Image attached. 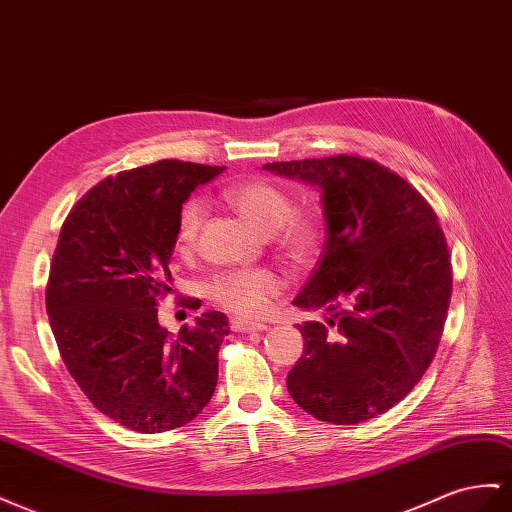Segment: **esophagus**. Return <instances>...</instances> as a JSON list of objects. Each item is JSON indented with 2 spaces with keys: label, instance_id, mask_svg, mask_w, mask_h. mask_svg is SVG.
Listing matches in <instances>:
<instances>
[{
  "label": "esophagus",
  "instance_id": "obj_1",
  "mask_svg": "<svg viewBox=\"0 0 512 512\" xmlns=\"http://www.w3.org/2000/svg\"><path fill=\"white\" fill-rule=\"evenodd\" d=\"M230 325H232V329H237V331H265L267 329L265 323L245 321V319H232Z\"/></svg>",
  "mask_w": 512,
  "mask_h": 512
}]
</instances>
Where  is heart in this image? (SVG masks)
Masks as SVG:
<instances>
[{"instance_id": "obj_1", "label": "heart", "mask_w": 512, "mask_h": 512, "mask_svg": "<svg viewBox=\"0 0 512 512\" xmlns=\"http://www.w3.org/2000/svg\"><path fill=\"white\" fill-rule=\"evenodd\" d=\"M226 202L247 224L260 232H273L275 245L293 260L308 258L319 243V224L314 215L293 211L288 193L265 178L234 183L224 191ZM204 222V204L198 198L187 200L176 217V250L189 252L198 241ZM284 282L267 267L234 269L217 273L209 282V297L219 308L256 319L269 308L271 301L282 293Z\"/></svg>"}]
</instances>
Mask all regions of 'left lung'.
I'll return each mask as SVG.
<instances>
[{"label": "left lung", "mask_w": 512, "mask_h": 512, "mask_svg": "<svg viewBox=\"0 0 512 512\" xmlns=\"http://www.w3.org/2000/svg\"><path fill=\"white\" fill-rule=\"evenodd\" d=\"M265 168L319 187L327 224L323 256L293 303L329 319L299 327L303 355L288 392L323 422L381 416L416 388L444 334L452 265L433 206L368 157Z\"/></svg>", "instance_id": "obj_1"}]
</instances>
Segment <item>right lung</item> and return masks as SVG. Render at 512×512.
<instances>
[{"mask_svg": "<svg viewBox=\"0 0 512 512\" xmlns=\"http://www.w3.org/2000/svg\"><path fill=\"white\" fill-rule=\"evenodd\" d=\"M224 170L178 159L124 170L94 185L62 224L45 293L53 336L90 403L131 431L183 426L215 392L226 314L204 312L170 338L157 306L172 293L178 211Z\"/></svg>", "mask_w": 512, "mask_h": 512, "instance_id": "obj_1", "label": "right lung"}]
</instances>
